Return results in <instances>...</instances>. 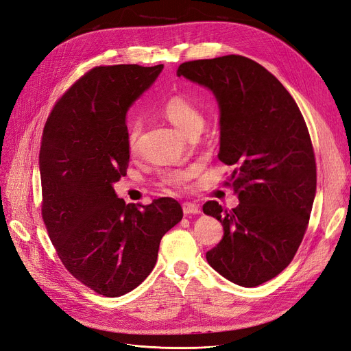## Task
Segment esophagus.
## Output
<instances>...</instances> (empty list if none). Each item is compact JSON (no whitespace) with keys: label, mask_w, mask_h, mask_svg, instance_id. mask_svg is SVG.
I'll return each mask as SVG.
<instances>
[{"label":"esophagus","mask_w":351,"mask_h":351,"mask_svg":"<svg viewBox=\"0 0 351 351\" xmlns=\"http://www.w3.org/2000/svg\"><path fill=\"white\" fill-rule=\"evenodd\" d=\"M182 208H183V213L186 215H189V214H200L202 213L200 207L197 204H195V203H183Z\"/></svg>","instance_id":"1"}]
</instances>
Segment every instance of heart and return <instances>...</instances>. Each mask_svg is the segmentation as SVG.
<instances>
[{
    "label": "heart",
    "instance_id": "b5f03b06",
    "mask_svg": "<svg viewBox=\"0 0 351 351\" xmlns=\"http://www.w3.org/2000/svg\"><path fill=\"white\" fill-rule=\"evenodd\" d=\"M161 112L164 117L169 123H172L184 137L200 133L204 125V116L202 110L192 101L187 99L186 97H180V95L169 98L162 105ZM140 132L141 129L138 123H134L129 129V134H127V145H129V149L132 152H134L137 148V140H138ZM193 172H195L193 169L168 172L164 176L162 183L169 187H183L187 184L190 179H192Z\"/></svg>",
    "mask_w": 351,
    "mask_h": 351
}]
</instances>
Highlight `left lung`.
<instances>
[{"instance_id": "left-lung-1", "label": "left lung", "mask_w": 351, "mask_h": 351, "mask_svg": "<svg viewBox=\"0 0 351 351\" xmlns=\"http://www.w3.org/2000/svg\"><path fill=\"white\" fill-rule=\"evenodd\" d=\"M176 75L215 97L218 158L234 167L230 180L239 199L231 211L217 202L203 206L224 228L206 259L227 280L256 287L290 265L308 226L316 164L305 120L289 90L250 58L187 61Z\"/></svg>"}]
</instances>
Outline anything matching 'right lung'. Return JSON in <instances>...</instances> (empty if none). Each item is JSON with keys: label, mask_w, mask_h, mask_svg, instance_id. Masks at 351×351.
<instances>
[{"label": "right lung", "mask_w": 351, "mask_h": 351, "mask_svg": "<svg viewBox=\"0 0 351 351\" xmlns=\"http://www.w3.org/2000/svg\"><path fill=\"white\" fill-rule=\"evenodd\" d=\"M164 66L95 67L56 104L39 155L42 215L58 258L90 290L120 297L152 271L159 242L183 217L162 197L138 208L119 199L130 149L125 114Z\"/></svg>", "instance_id": "right-lung-1"}]
</instances>
